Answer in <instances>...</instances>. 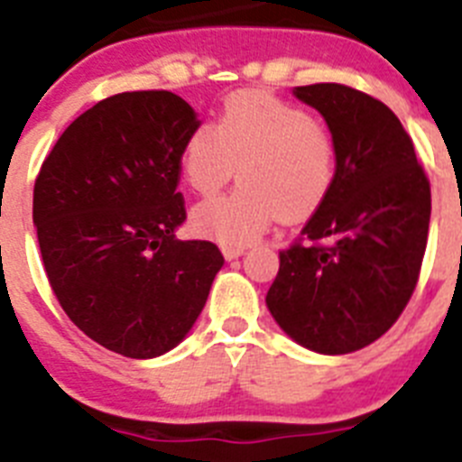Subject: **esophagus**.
Instances as JSON below:
<instances>
[{"instance_id":"esophagus-1","label":"esophagus","mask_w":462,"mask_h":462,"mask_svg":"<svg viewBox=\"0 0 462 462\" xmlns=\"http://www.w3.org/2000/svg\"><path fill=\"white\" fill-rule=\"evenodd\" d=\"M244 251H246L244 246H223V255H226L227 260H236V257L244 255Z\"/></svg>"}]
</instances>
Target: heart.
Wrapping results in <instances>:
<instances>
[{
    "mask_svg": "<svg viewBox=\"0 0 462 462\" xmlns=\"http://www.w3.org/2000/svg\"><path fill=\"white\" fill-rule=\"evenodd\" d=\"M181 168L190 189L211 195L239 168L241 186L193 209V227L226 246H246L276 218L301 221L329 198L338 153L322 119L278 98L244 91L226 101L216 128H195Z\"/></svg>",
    "mask_w": 462,
    "mask_h": 462,
    "instance_id": "1",
    "label": "heart"
}]
</instances>
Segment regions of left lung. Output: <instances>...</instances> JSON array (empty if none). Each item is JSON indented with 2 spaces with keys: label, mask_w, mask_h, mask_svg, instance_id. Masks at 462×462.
I'll list each match as a JSON object with an SVG mask.
<instances>
[{
  "label": "left lung",
  "mask_w": 462,
  "mask_h": 462,
  "mask_svg": "<svg viewBox=\"0 0 462 462\" xmlns=\"http://www.w3.org/2000/svg\"><path fill=\"white\" fill-rule=\"evenodd\" d=\"M331 128L336 181L282 251L267 309L318 355H350L380 338L417 285L430 223V184L402 124L377 98L336 82L294 87ZM322 240V245H315Z\"/></svg>",
  "instance_id": "8db88e82"
}]
</instances>
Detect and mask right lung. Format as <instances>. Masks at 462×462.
<instances>
[{"label":"right lung","mask_w":462,"mask_h":462,"mask_svg":"<svg viewBox=\"0 0 462 462\" xmlns=\"http://www.w3.org/2000/svg\"><path fill=\"white\" fill-rule=\"evenodd\" d=\"M200 126L172 91H124L70 124L34 186V227L52 285L78 329L131 359L181 343L223 255L174 236L181 153Z\"/></svg>","instance_id":"right-lung-1"}]
</instances>
